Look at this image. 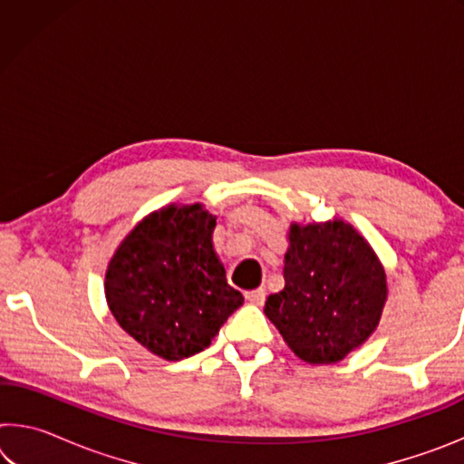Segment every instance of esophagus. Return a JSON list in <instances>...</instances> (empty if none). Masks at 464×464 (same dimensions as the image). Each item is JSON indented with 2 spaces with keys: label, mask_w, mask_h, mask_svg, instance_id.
Listing matches in <instances>:
<instances>
[{
  "label": "esophagus",
  "mask_w": 464,
  "mask_h": 464,
  "mask_svg": "<svg viewBox=\"0 0 464 464\" xmlns=\"http://www.w3.org/2000/svg\"><path fill=\"white\" fill-rule=\"evenodd\" d=\"M246 298L251 304H264L266 301V290L264 288H256V290H247Z\"/></svg>",
  "instance_id": "obj_1"
}]
</instances>
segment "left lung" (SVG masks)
I'll return each instance as SVG.
<instances>
[{
	"label": "left lung",
	"mask_w": 464,
	"mask_h": 464,
	"mask_svg": "<svg viewBox=\"0 0 464 464\" xmlns=\"http://www.w3.org/2000/svg\"><path fill=\"white\" fill-rule=\"evenodd\" d=\"M285 288L264 313L307 364H335L358 350L381 324L387 274L354 225L334 217L286 231Z\"/></svg>",
	"instance_id": "obj_1"
}]
</instances>
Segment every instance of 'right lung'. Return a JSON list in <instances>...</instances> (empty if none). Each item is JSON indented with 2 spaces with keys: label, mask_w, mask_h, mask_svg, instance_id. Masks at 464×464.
<instances>
[{
  "label": "right lung",
  "mask_w": 464,
  "mask_h": 464,
  "mask_svg": "<svg viewBox=\"0 0 464 464\" xmlns=\"http://www.w3.org/2000/svg\"><path fill=\"white\" fill-rule=\"evenodd\" d=\"M204 204H168L132 227L110 257L104 293L116 324L169 362L208 348L243 304L227 285Z\"/></svg>",
  "instance_id": "1"
}]
</instances>
